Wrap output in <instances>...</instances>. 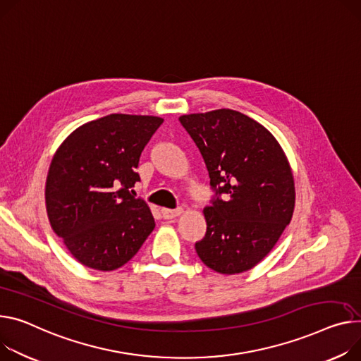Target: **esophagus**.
<instances>
[{"label":"esophagus","mask_w":361,"mask_h":361,"mask_svg":"<svg viewBox=\"0 0 361 361\" xmlns=\"http://www.w3.org/2000/svg\"><path fill=\"white\" fill-rule=\"evenodd\" d=\"M182 212H183V209H182V208H178V209L161 208V216H163L164 219H172V218H176V216H179Z\"/></svg>","instance_id":"esophagus-1"}]
</instances>
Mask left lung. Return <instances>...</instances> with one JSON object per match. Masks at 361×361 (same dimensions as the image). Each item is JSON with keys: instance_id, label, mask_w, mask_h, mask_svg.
<instances>
[{"instance_id": "8db88e82", "label": "left lung", "mask_w": 361, "mask_h": 361, "mask_svg": "<svg viewBox=\"0 0 361 361\" xmlns=\"http://www.w3.org/2000/svg\"><path fill=\"white\" fill-rule=\"evenodd\" d=\"M200 149L216 198L204 209L207 234L195 244L209 269H253L290 223L295 180L274 135L238 111L221 108L179 117Z\"/></svg>"}]
</instances>
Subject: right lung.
<instances>
[{"instance_id": "1", "label": "right lung", "mask_w": 361, "mask_h": 361, "mask_svg": "<svg viewBox=\"0 0 361 361\" xmlns=\"http://www.w3.org/2000/svg\"><path fill=\"white\" fill-rule=\"evenodd\" d=\"M163 118L109 114L73 130L49 166L46 211L53 231L90 269L124 266L150 235L149 205L130 193L134 169Z\"/></svg>"}]
</instances>
